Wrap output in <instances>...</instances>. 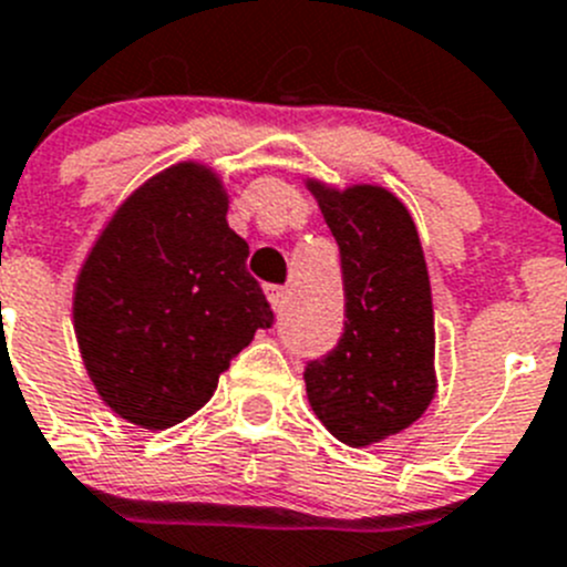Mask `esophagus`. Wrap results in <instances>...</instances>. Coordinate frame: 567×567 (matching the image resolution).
<instances>
[{
	"label": "esophagus",
	"instance_id": "1",
	"mask_svg": "<svg viewBox=\"0 0 567 567\" xmlns=\"http://www.w3.org/2000/svg\"><path fill=\"white\" fill-rule=\"evenodd\" d=\"M266 296H268V305L274 310H282L285 301H288V288H279V285H266Z\"/></svg>",
	"mask_w": 567,
	"mask_h": 567
}]
</instances>
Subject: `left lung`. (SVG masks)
<instances>
[{"label":"left lung","mask_w":567,"mask_h":567,"mask_svg":"<svg viewBox=\"0 0 567 567\" xmlns=\"http://www.w3.org/2000/svg\"><path fill=\"white\" fill-rule=\"evenodd\" d=\"M340 246L346 327L338 346L307 362V399L346 446L399 435L437 390L435 312L415 221L382 185L332 188L307 179Z\"/></svg>","instance_id":"obj_1"}]
</instances>
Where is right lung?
Masks as SVG:
<instances>
[{
	"instance_id": "1",
	"label": "right lung",
	"mask_w": 567,
	"mask_h": 567,
	"mask_svg": "<svg viewBox=\"0 0 567 567\" xmlns=\"http://www.w3.org/2000/svg\"><path fill=\"white\" fill-rule=\"evenodd\" d=\"M227 210L210 166L177 163L121 202L76 274L87 377L141 430H168L202 410L229 360L274 323Z\"/></svg>"
}]
</instances>
